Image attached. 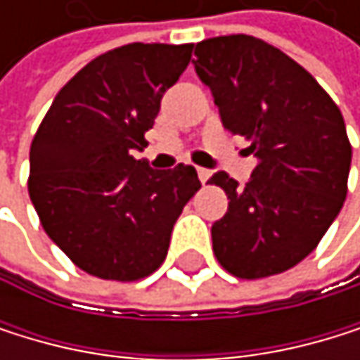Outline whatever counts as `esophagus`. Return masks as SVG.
<instances>
[{"label":"esophagus","mask_w":360,"mask_h":360,"mask_svg":"<svg viewBox=\"0 0 360 360\" xmlns=\"http://www.w3.org/2000/svg\"><path fill=\"white\" fill-rule=\"evenodd\" d=\"M196 172H198L200 184H207V181H210V176H212V170H210V168H196Z\"/></svg>","instance_id":"1"}]
</instances>
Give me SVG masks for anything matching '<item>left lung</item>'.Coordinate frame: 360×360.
Here are the masks:
<instances>
[{
  "label": "left lung",
  "mask_w": 360,
  "mask_h": 360,
  "mask_svg": "<svg viewBox=\"0 0 360 360\" xmlns=\"http://www.w3.org/2000/svg\"><path fill=\"white\" fill-rule=\"evenodd\" d=\"M194 56L224 129L259 160L244 188L224 170L210 179L229 198L212 226L216 259L238 278L281 274L315 250L343 207L352 162L343 116L309 71L261 38H207Z\"/></svg>",
  "instance_id": "left-lung-1"
}]
</instances>
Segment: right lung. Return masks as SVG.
Returning <instances> with one entry per match:
<instances>
[{"mask_svg":"<svg viewBox=\"0 0 360 360\" xmlns=\"http://www.w3.org/2000/svg\"><path fill=\"white\" fill-rule=\"evenodd\" d=\"M192 47L131 43L94 58L56 94L32 140L27 190L40 224L92 276L127 283L155 272L200 188L194 166L153 170L131 155Z\"/></svg>","mask_w":360,"mask_h":360,"instance_id":"1","label":"right lung"}]
</instances>
